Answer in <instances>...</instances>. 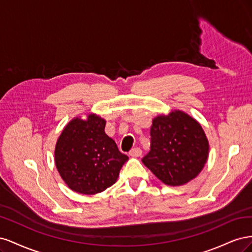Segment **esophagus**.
Segmentation results:
<instances>
[{"label":"esophagus","mask_w":252,"mask_h":252,"mask_svg":"<svg viewBox=\"0 0 252 252\" xmlns=\"http://www.w3.org/2000/svg\"><path fill=\"white\" fill-rule=\"evenodd\" d=\"M129 156L132 158H139L142 156V150L140 148H133L129 151Z\"/></svg>","instance_id":"obj_1"}]
</instances>
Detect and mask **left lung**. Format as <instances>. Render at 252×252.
Wrapping results in <instances>:
<instances>
[{
    "instance_id": "left-lung-1",
    "label": "left lung",
    "mask_w": 252,
    "mask_h": 252,
    "mask_svg": "<svg viewBox=\"0 0 252 252\" xmlns=\"http://www.w3.org/2000/svg\"><path fill=\"white\" fill-rule=\"evenodd\" d=\"M150 151L142 159L156 177L169 186L196 178L207 162L209 143L201 124L182 110L152 120Z\"/></svg>"
}]
</instances>
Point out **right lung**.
I'll return each mask as SVG.
<instances>
[{
  "label": "right lung",
  "instance_id": "obj_1",
  "mask_svg": "<svg viewBox=\"0 0 252 252\" xmlns=\"http://www.w3.org/2000/svg\"><path fill=\"white\" fill-rule=\"evenodd\" d=\"M106 121L95 113L73 118L59 136L55 162L61 178L72 191L100 193L117 182L128 159L105 133Z\"/></svg>",
  "mask_w": 252,
  "mask_h": 252
}]
</instances>
